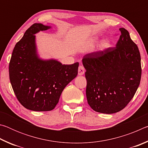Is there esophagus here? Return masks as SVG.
<instances>
[{
    "label": "esophagus",
    "mask_w": 148,
    "mask_h": 148,
    "mask_svg": "<svg viewBox=\"0 0 148 148\" xmlns=\"http://www.w3.org/2000/svg\"><path fill=\"white\" fill-rule=\"evenodd\" d=\"M85 72V69L83 66H82V65H79V67H78V75L79 76H82V75H83Z\"/></svg>",
    "instance_id": "1"
}]
</instances>
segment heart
<instances>
[{"label":"heart","instance_id":"obj_1","mask_svg":"<svg viewBox=\"0 0 148 148\" xmlns=\"http://www.w3.org/2000/svg\"><path fill=\"white\" fill-rule=\"evenodd\" d=\"M99 42V38H97V37H95V38H92V39L90 40L88 42V43L87 44V48H91L94 45L97 43ZM101 46L102 48H108L110 46V42L108 40H105L103 42L101 43Z\"/></svg>","mask_w":148,"mask_h":148}]
</instances>
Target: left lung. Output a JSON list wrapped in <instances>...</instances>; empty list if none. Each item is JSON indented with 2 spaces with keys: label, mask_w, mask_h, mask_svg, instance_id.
<instances>
[{
  "label": "left lung",
  "mask_w": 148,
  "mask_h": 148,
  "mask_svg": "<svg viewBox=\"0 0 148 148\" xmlns=\"http://www.w3.org/2000/svg\"><path fill=\"white\" fill-rule=\"evenodd\" d=\"M116 47L86 54L87 102L95 112L111 114L121 111L133 98L141 79V57L129 32L120 28Z\"/></svg>",
  "instance_id": "8db88e82"
}]
</instances>
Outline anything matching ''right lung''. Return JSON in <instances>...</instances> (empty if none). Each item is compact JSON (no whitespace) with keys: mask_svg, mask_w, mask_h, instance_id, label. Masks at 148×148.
I'll return each instance as SVG.
<instances>
[{"mask_svg":"<svg viewBox=\"0 0 148 148\" xmlns=\"http://www.w3.org/2000/svg\"><path fill=\"white\" fill-rule=\"evenodd\" d=\"M51 28L42 23L30 27L15 46L9 64L14 93L22 106L32 111L54 109L64 87L77 75L78 62L62 64L39 57L34 34Z\"/></svg>","mask_w":148,"mask_h":148,"instance_id":"right-lung-1","label":"right lung"}]
</instances>
